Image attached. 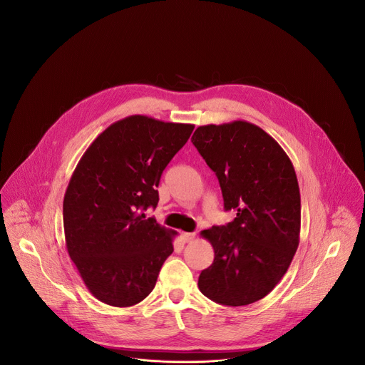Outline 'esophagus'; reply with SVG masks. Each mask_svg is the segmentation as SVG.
Here are the masks:
<instances>
[{
	"instance_id": "34e87169",
	"label": "esophagus",
	"mask_w": 365,
	"mask_h": 365,
	"mask_svg": "<svg viewBox=\"0 0 365 365\" xmlns=\"http://www.w3.org/2000/svg\"><path fill=\"white\" fill-rule=\"evenodd\" d=\"M195 232H182L180 234V238L183 242H192L195 240Z\"/></svg>"
}]
</instances>
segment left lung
Listing matches in <instances>:
<instances>
[{"label": "left lung", "instance_id": "1", "mask_svg": "<svg viewBox=\"0 0 365 365\" xmlns=\"http://www.w3.org/2000/svg\"><path fill=\"white\" fill-rule=\"evenodd\" d=\"M192 143L220 182L227 225L202 231L215 251L197 286L225 306L267 296L287 272L299 245L300 192L284 150L264 130L232 121L197 127Z\"/></svg>", "mask_w": 365, "mask_h": 365}]
</instances>
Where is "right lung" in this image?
<instances>
[{
  "instance_id": "right-lung-1",
  "label": "right lung",
  "mask_w": 365,
  "mask_h": 365,
  "mask_svg": "<svg viewBox=\"0 0 365 365\" xmlns=\"http://www.w3.org/2000/svg\"><path fill=\"white\" fill-rule=\"evenodd\" d=\"M195 125L131 115L88 147L63 199L69 257L101 302L128 307L145 299L173 252L175 231L145 218L160 178Z\"/></svg>"
}]
</instances>
